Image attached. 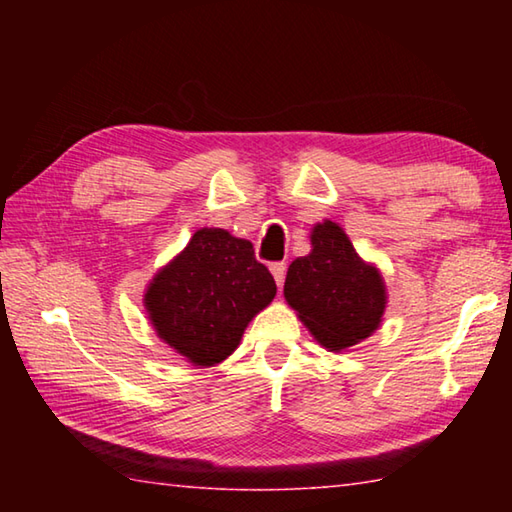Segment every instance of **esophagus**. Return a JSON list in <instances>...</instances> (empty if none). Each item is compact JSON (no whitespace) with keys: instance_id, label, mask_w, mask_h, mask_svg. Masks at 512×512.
<instances>
[{"instance_id":"esophagus-1","label":"esophagus","mask_w":512,"mask_h":512,"mask_svg":"<svg viewBox=\"0 0 512 512\" xmlns=\"http://www.w3.org/2000/svg\"><path fill=\"white\" fill-rule=\"evenodd\" d=\"M271 273H273V277H275L277 287H282V284H284V277H287V264H284V262H275V264H271Z\"/></svg>"}]
</instances>
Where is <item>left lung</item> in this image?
Segmentation results:
<instances>
[{
	"label": "left lung",
	"mask_w": 512,
	"mask_h": 512,
	"mask_svg": "<svg viewBox=\"0 0 512 512\" xmlns=\"http://www.w3.org/2000/svg\"><path fill=\"white\" fill-rule=\"evenodd\" d=\"M284 298L329 350H343L368 339L386 307L377 268L363 262L332 221L316 225L311 253L289 266Z\"/></svg>",
	"instance_id": "1"
}]
</instances>
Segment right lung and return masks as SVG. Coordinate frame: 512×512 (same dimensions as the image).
<instances>
[{"label":"right lung","mask_w":512,"mask_h":512,"mask_svg":"<svg viewBox=\"0 0 512 512\" xmlns=\"http://www.w3.org/2000/svg\"><path fill=\"white\" fill-rule=\"evenodd\" d=\"M275 291L250 241L203 228L153 277L144 300L164 343L196 366H212L237 350L246 325Z\"/></svg>","instance_id":"1"}]
</instances>
